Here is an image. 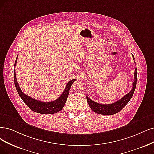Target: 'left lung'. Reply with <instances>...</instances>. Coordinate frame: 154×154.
<instances>
[{
    "mask_svg": "<svg viewBox=\"0 0 154 154\" xmlns=\"http://www.w3.org/2000/svg\"><path fill=\"white\" fill-rule=\"evenodd\" d=\"M133 58L134 60V57L133 55ZM135 63V61H134ZM134 81L133 84V86L131 89V91L127 94L125 95L121 99L118 100L117 101L111 104H100L97 102H95L86 96L87 101L91 110L95 113H99L102 115H113L115 113L120 112L123 108L126 106L129 100L131 99L132 96L134 94V90L136 86V82H137V68H135L134 70Z\"/></svg>",
    "mask_w": 154,
    "mask_h": 154,
    "instance_id": "1",
    "label": "left lung"
}]
</instances>
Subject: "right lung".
Here are the masks:
<instances>
[{"instance_id": "obj_1", "label": "right lung", "mask_w": 154, "mask_h": 154, "mask_svg": "<svg viewBox=\"0 0 154 154\" xmlns=\"http://www.w3.org/2000/svg\"><path fill=\"white\" fill-rule=\"evenodd\" d=\"M17 58H18V56H17L16 60L15 61L14 66L16 65ZM14 81L15 87L18 93V94L20 95L22 100L24 101V103L32 111L39 113H42V114H52V113H56L60 112L63 108L67 100L68 94H69V91L72 84L76 80L75 79H72V80H70L66 84L65 90L60 97L57 100L51 102L40 101L30 97V96H28L23 93L21 89L20 88L18 81H17L15 70L14 71Z\"/></svg>"}]
</instances>
